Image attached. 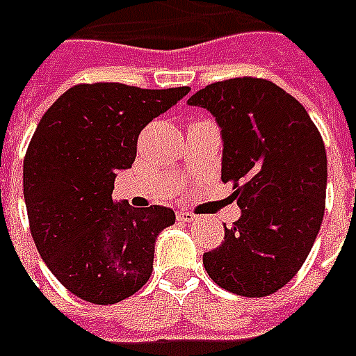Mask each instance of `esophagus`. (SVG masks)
<instances>
[{
  "mask_svg": "<svg viewBox=\"0 0 356 356\" xmlns=\"http://www.w3.org/2000/svg\"><path fill=\"white\" fill-rule=\"evenodd\" d=\"M176 216H178V220H180V222H186V224H190V222H196V220H198V216H194L192 212H186V210H180Z\"/></svg>",
  "mask_w": 356,
  "mask_h": 356,
  "instance_id": "obj_1",
  "label": "esophagus"
}]
</instances>
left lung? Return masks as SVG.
Segmentation results:
<instances>
[{"instance_id": "8db88e82", "label": "left lung", "mask_w": 356, "mask_h": 356, "mask_svg": "<svg viewBox=\"0 0 356 356\" xmlns=\"http://www.w3.org/2000/svg\"><path fill=\"white\" fill-rule=\"evenodd\" d=\"M210 111L222 134V180L234 182L239 216L204 267L220 287L266 297L293 280L325 213L327 152L289 92L266 79L212 83L188 99Z\"/></svg>"}]
</instances>
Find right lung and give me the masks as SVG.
Returning a JSON list of instances; mask_svg holds the SVG:
<instances>
[{"instance_id": "add662e5", "label": "right lung", "mask_w": 356, "mask_h": 356, "mask_svg": "<svg viewBox=\"0 0 356 356\" xmlns=\"http://www.w3.org/2000/svg\"><path fill=\"white\" fill-rule=\"evenodd\" d=\"M188 87L76 85L39 120L23 160V196L37 252L76 297L113 305L152 273L164 206L115 202V178L132 166L140 130L184 99Z\"/></svg>"}]
</instances>
